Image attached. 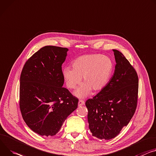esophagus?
Segmentation results:
<instances>
[{
    "instance_id": "1",
    "label": "esophagus",
    "mask_w": 156,
    "mask_h": 156,
    "mask_svg": "<svg viewBox=\"0 0 156 156\" xmlns=\"http://www.w3.org/2000/svg\"><path fill=\"white\" fill-rule=\"evenodd\" d=\"M83 105H84V101L82 100H80L78 101V106H83Z\"/></svg>"
}]
</instances>
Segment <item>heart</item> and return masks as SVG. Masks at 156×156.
I'll use <instances>...</instances> for the list:
<instances>
[{
	"label": "heart",
	"mask_w": 156,
	"mask_h": 156,
	"mask_svg": "<svg viewBox=\"0 0 156 156\" xmlns=\"http://www.w3.org/2000/svg\"><path fill=\"white\" fill-rule=\"evenodd\" d=\"M73 69L65 67L62 75L66 86L69 89H75L81 82V86L75 94L85 97L91 91L96 93L103 90L111 75L113 64L108 56L99 54L84 55L76 58L72 63Z\"/></svg>",
	"instance_id": "heart-1"
}]
</instances>
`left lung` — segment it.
<instances>
[{
	"mask_svg": "<svg viewBox=\"0 0 156 156\" xmlns=\"http://www.w3.org/2000/svg\"><path fill=\"white\" fill-rule=\"evenodd\" d=\"M113 51L116 62L114 74L105 88L85 103L89 128L100 139L117 136L133 118L137 103L136 71L121 52Z\"/></svg>",
	"mask_w": 156,
	"mask_h": 156,
	"instance_id": "left-lung-1",
	"label": "left lung"
}]
</instances>
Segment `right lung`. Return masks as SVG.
<instances>
[{
	"instance_id": "obj_1",
	"label": "right lung",
	"mask_w": 156,
	"mask_h": 156,
	"mask_svg": "<svg viewBox=\"0 0 156 156\" xmlns=\"http://www.w3.org/2000/svg\"><path fill=\"white\" fill-rule=\"evenodd\" d=\"M67 48L45 46L25 62L20 75L19 106L22 118L40 136H53L78 107V99L63 87L62 65Z\"/></svg>"
}]
</instances>
